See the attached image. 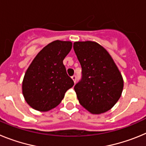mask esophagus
I'll list each match as a JSON object with an SVG mask.
<instances>
[{
	"label": "esophagus",
	"instance_id": "1",
	"mask_svg": "<svg viewBox=\"0 0 146 146\" xmlns=\"http://www.w3.org/2000/svg\"><path fill=\"white\" fill-rule=\"evenodd\" d=\"M72 79L73 80L74 82V83H75V82H76V80H77V77H76V75H73V76H72Z\"/></svg>",
	"mask_w": 146,
	"mask_h": 146
}]
</instances>
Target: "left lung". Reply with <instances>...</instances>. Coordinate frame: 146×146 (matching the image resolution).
I'll return each mask as SVG.
<instances>
[{
    "mask_svg": "<svg viewBox=\"0 0 146 146\" xmlns=\"http://www.w3.org/2000/svg\"><path fill=\"white\" fill-rule=\"evenodd\" d=\"M74 52L82 67V78L74 86L80 104L93 114L111 109L123 88V77L108 52L95 42H76Z\"/></svg>",
    "mask_w": 146,
    "mask_h": 146,
    "instance_id": "8db88e82",
    "label": "left lung"
}]
</instances>
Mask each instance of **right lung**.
Here are the masks:
<instances>
[{
  "instance_id": "1",
  "label": "right lung",
  "mask_w": 146,
  "mask_h": 146,
  "mask_svg": "<svg viewBox=\"0 0 146 146\" xmlns=\"http://www.w3.org/2000/svg\"><path fill=\"white\" fill-rule=\"evenodd\" d=\"M72 47L68 41L48 44L33 59L23 81V94L33 109L49 111L57 107L74 81L67 74L63 60Z\"/></svg>"
}]
</instances>
